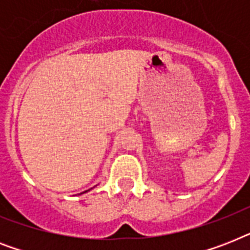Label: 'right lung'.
<instances>
[{"instance_id":"obj_1","label":"right lung","mask_w":250,"mask_h":250,"mask_svg":"<svg viewBox=\"0 0 250 250\" xmlns=\"http://www.w3.org/2000/svg\"><path fill=\"white\" fill-rule=\"evenodd\" d=\"M85 192H86V190H85Z\"/></svg>"}]
</instances>
